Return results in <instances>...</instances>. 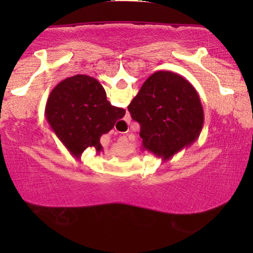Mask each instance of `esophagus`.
Instances as JSON below:
<instances>
[{"instance_id": "esophagus-1", "label": "esophagus", "mask_w": 253, "mask_h": 253, "mask_svg": "<svg viewBox=\"0 0 253 253\" xmlns=\"http://www.w3.org/2000/svg\"><path fill=\"white\" fill-rule=\"evenodd\" d=\"M120 123L122 124V126H123V127L127 126V121H126H126H120Z\"/></svg>"}]
</instances>
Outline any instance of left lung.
<instances>
[{"instance_id": "left-lung-1", "label": "left lung", "mask_w": 253, "mask_h": 253, "mask_svg": "<svg viewBox=\"0 0 253 253\" xmlns=\"http://www.w3.org/2000/svg\"><path fill=\"white\" fill-rule=\"evenodd\" d=\"M127 109L139 123L143 150L168 160L198 139L204 110L198 93L170 71L151 75Z\"/></svg>"}]
</instances>
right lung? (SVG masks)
<instances>
[{"label":"right lung","instance_id":"1","mask_svg":"<svg viewBox=\"0 0 253 253\" xmlns=\"http://www.w3.org/2000/svg\"><path fill=\"white\" fill-rule=\"evenodd\" d=\"M46 120L67 150L79 158L87 147L100 153V138L108 133L126 110L110 105L102 85L87 75L65 78L48 96Z\"/></svg>","mask_w":253,"mask_h":253}]
</instances>
